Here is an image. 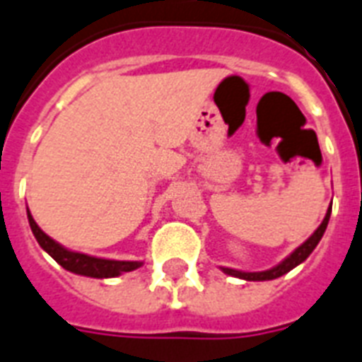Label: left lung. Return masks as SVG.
<instances>
[{
	"label": "left lung",
	"mask_w": 362,
	"mask_h": 362,
	"mask_svg": "<svg viewBox=\"0 0 362 362\" xmlns=\"http://www.w3.org/2000/svg\"><path fill=\"white\" fill-rule=\"evenodd\" d=\"M329 218H331V206H329L325 218H323V221H321V226L315 229L314 235H312L306 242H303V244H300V246L291 253V255H287L281 263H278L276 267H272V269L261 270V272H244V270H235V269H227V267H221V270H223L226 274L235 276V278H240V280H247V281H264V280H274V278H280V276L287 274L289 270L295 269L297 264L306 261V257H308L310 253L314 252L315 246L320 244L321 237H323V233H325Z\"/></svg>",
	"instance_id": "8db88e82"
}]
</instances>
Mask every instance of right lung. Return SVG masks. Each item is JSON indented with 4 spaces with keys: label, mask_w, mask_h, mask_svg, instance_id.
<instances>
[{
    "label": "right lung",
    "mask_w": 362,
    "mask_h": 362,
    "mask_svg": "<svg viewBox=\"0 0 362 362\" xmlns=\"http://www.w3.org/2000/svg\"><path fill=\"white\" fill-rule=\"evenodd\" d=\"M28 221H30L31 231H33V237L39 242V246L56 263L62 264L69 272L88 276V278H116V276L124 274V272H131V270L142 267V261H115V259L92 257V255H86V253L71 252L62 244H58L54 238L48 237L47 233L37 226L33 216L30 214V210H28Z\"/></svg>",
    "instance_id": "add662e5"
}]
</instances>
